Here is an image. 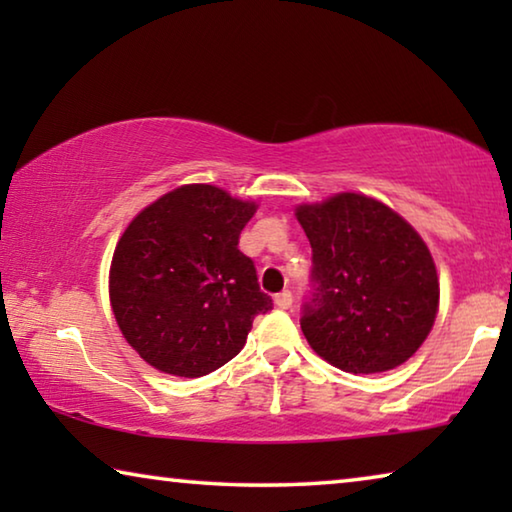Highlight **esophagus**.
I'll return each mask as SVG.
<instances>
[{"label":"esophagus","instance_id":"1","mask_svg":"<svg viewBox=\"0 0 512 512\" xmlns=\"http://www.w3.org/2000/svg\"><path fill=\"white\" fill-rule=\"evenodd\" d=\"M275 305L280 307V309H291V305H293V296H291V291H282V293H277V296H275Z\"/></svg>","mask_w":512,"mask_h":512}]
</instances>
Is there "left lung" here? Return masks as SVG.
I'll return each instance as SVG.
<instances>
[{
  "mask_svg": "<svg viewBox=\"0 0 512 512\" xmlns=\"http://www.w3.org/2000/svg\"><path fill=\"white\" fill-rule=\"evenodd\" d=\"M311 244V291L300 327L318 357L354 375L402 366L438 314L427 244L391 207L343 192L298 205Z\"/></svg>",
  "mask_w": 512,
  "mask_h": 512,
  "instance_id": "obj_1",
  "label": "left lung"
}]
</instances>
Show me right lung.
<instances>
[{
  "label": "right lung",
  "instance_id": "obj_1",
  "mask_svg": "<svg viewBox=\"0 0 512 512\" xmlns=\"http://www.w3.org/2000/svg\"><path fill=\"white\" fill-rule=\"evenodd\" d=\"M257 205L214 185H183L135 216L110 264V305L155 370L203 377L237 357L273 309L239 235Z\"/></svg>",
  "mask_w": 512,
  "mask_h": 512
}]
</instances>
